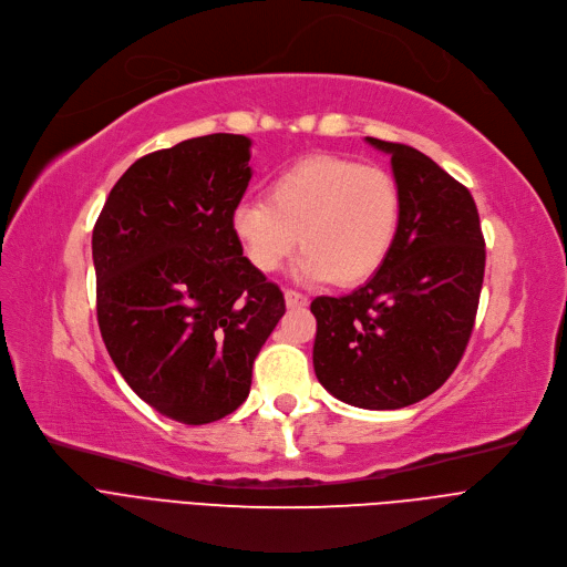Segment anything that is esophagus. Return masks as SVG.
Segmentation results:
<instances>
[{
    "mask_svg": "<svg viewBox=\"0 0 567 567\" xmlns=\"http://www.w3.org/2000/svg\"><path fill=\"white\" fill-rule=\"evenodd\" d=\"M285 303H287V308H303V306H308V296L301 293V291H296V289H287L285 291Z\"/></svg>",
    "mask_w": 567,
    "mask_h": 567,
    "instance_id": "34e87169",
    "label": "esophagus"
}]
</instances>
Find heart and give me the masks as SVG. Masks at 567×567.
I'll list each match as a JSON object with an SVG mask.
<instances>
[{
	"mask_svg": "<svg viewBox=\"0 0 567 567\" xmlns=\"http://www.w3.org/2000/svg\"><path fill=\"white\" fill-rule=\"evenodd\" d=\"M402 218V195L391 172L359 161L315 154L285 167L268 199L234 208L231 231L248 261L274 274L299 246L296 276L340 287L372 278L389 257Z\"/></svg>",
	"mask_w": 567,
	"mask_h": 567,
	"instance_id": "obj_1",
	"label": "heart"
}]
</instances>
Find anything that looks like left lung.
Segmentation results:
<instances>
[{
    "label": "left lung",
    "mask_w": 567,
    "mask_h": 567,
    "mask_svg": "<svg viewBox=\"0 0 567 567\" xmlns=\"http://www.w3.org/2000/svg\"><path fill=\"white\" fill-rule=\"evenodd\" d=\"M391 156L402 218L389 257L355 291L317 296L312 363L333 398L385 411L421 402L462 361L485 276L475 202L419 148L365 137Z\"/></svg>",
    "instance_id": "obj_1"
}]
</instances>
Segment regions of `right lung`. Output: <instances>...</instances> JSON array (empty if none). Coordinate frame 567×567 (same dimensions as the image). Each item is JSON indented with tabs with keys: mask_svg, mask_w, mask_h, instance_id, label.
Returning <instances> with one entry per match:
<instances>
[{
	"mask_svg": "<svg viewBox=\"0 0 567 567\" xmlns=\"http://www.w3.org/2000/svg\"><path fill=\"white\" fill-rule=\"evenodd\" d=\"M246 135L161 148L118 178L96 220V315L110 359L140 400L184 425L225 419L285 296L231 231L250 169Z\"/></svg>",
	"mask_w": 567,
	"mask_h": 567,
	"instance_id": "1",
	"label": "right lung"
}]
</instances>
